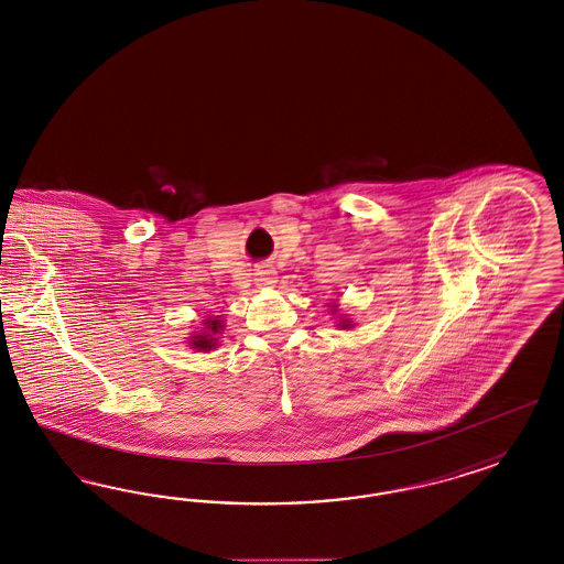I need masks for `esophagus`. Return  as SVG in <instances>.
<instances>
[{"label": "esophagus", "instance_id": "1", "mask_svg": "<svg viewBox=\"0 0 564 564\" xmlns=\"http://www.w3.org/2000/svg\"><path fill=\"white\" fill-rule=\"evenodd\" d=\"M253 281L258 288H272L276 283V271L271 267H260L253 272Z\"/></svg>", "mask_w": 564, "mask_h": 564}]
</instances>
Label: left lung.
<instances>
[{
	"label": "left lung",
	"mask_w": 564,
	"mask_h": 564,
	"mask_svg": "<svg viewBox=\"0 0 564 564\" xmlns=\"http://www.w3.org/2000/svg\"><path fill=\"white\" fill-rule=\"evenodd\" d=\"M333 312H337V311H335V304H333ZM339 327H341V329H350V327H351L350 318H346V316H339Z\"/></svg>",
	"instance_id": "1"
}]
</instances>
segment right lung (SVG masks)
I'll list each match as a JSON object with an SVG mask.
<instances>
[{
    "instance_id": "add662e5",
    "label": "right lung",
    "mask_w": 564,
    "mask_h": 564,
    "mask_svg": "<svg viewBox=\"0 0 564 564\" xmlns=\"http://www.w3.org/2000/svg\"><path fill=\"white\" fill-rule=\"evenodd\" d=\"M225 329V323L220 321V316H208L204 321V330L195 333L194 337L189 339L192 348L197 351H210L218 346V335Z\"/></svg>"
}]
</instances>
